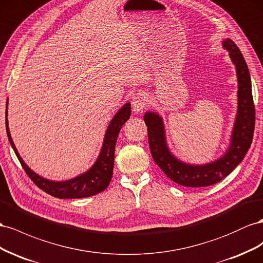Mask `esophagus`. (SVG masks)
Instances as JSON below:
<instances>
[{
    "label": "esophagus",
    "instance_id": "1",
    "mask_svg": "<svg viewBox=\"0 0 263 263\" xmlns=\"http://www.w3.org/2000/svg\"><path fill=\"white\" fill-rule=\"evenodd\" d=\"M146 107V98L143 95H138L132 100V109L134 112H141Z\"/></svg>",
    "mask_w": 263,
    "mask_h": 263
}]
</instances>
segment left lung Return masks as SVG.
Returning <instances> with one entry per match:
<instances>
[{"label":"left lung","instance_id":"8db88e82","mask_svg":"<svg viewBox=\"0 0 263 263\" xmlns=\"http://www.w3.org/2000/svg\"><path fill=\"white\" fill-rule=\"evenodd\" d=\"M222 46L229 51L231 61L236 66L238 77V111L236 122L232 131L230 146L222 157L205 165H192L178 161L172 155L166 145L162 118L154 112H146L144 115L149 149L154 162L159 165L165 175L182 186L204 187L220 182L243 160L251 145L254 122H256V110H254L248 66L241 51L231 40H224Z\"/></svg>","mask_w":263,"mask_h":263}]
</instances>
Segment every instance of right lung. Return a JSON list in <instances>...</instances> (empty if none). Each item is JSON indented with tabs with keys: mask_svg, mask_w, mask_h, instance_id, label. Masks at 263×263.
Wrapping results in <instances>:
<instances>
[{
	"mask_svg": "<svg viewBox=\"0 0 263 263\" xmlns=\"http://www.w3.org/2000/svg\"><path fill=\"white\" fill-rule=\"evenodd\" d=\"M130 116L131 106L130 103L127 102L119 110L115 118L111 120L106 132V137H104L103 140L101 152L99 154L98 160L93 164V166L89 171H87L86 173L65 182H54L48 181L46 178H43L42 176L34 173V172L24 163V161L22 160L16 147L14 145V142L10 133L9 122H7V102L5 112V124L9 141L15 154L17 156L22 167L24 168L28 177L32 179L33 183L37 187H40V189L45 193H47L51 195V196L57 198H82L93 196V195L103 192L110 184L112 173H114L116 142L120 130H121L122 125L127 121V119L130 118Z\"/></svg>",
	"mask_w": 263,
	"mask_h": 263,
	"instance_id": "add662e5",
	"label": "right lung"
}]
</instances>
